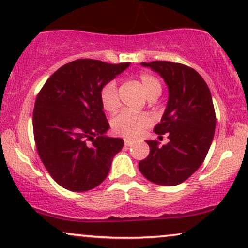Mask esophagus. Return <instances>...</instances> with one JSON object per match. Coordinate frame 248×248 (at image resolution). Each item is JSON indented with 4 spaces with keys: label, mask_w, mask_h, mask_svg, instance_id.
Masks as SVG:
<instances>
[{
    "label": "esophagus",
    "mask_w": 248,
    "mask_h": 248,
    "mask_svg": "<svg viewBox=\"0 0 248 248\" xmlns=\"http://www.w3.org/2000/svg\"><path fill=\"white\" fill-rule=\"evenodd\" d=\"M133 143H134L133 140H130V139H125V140H124L125 147H130V146H132Z\"/></svg>",
    "instance_id": "1"
}]
</instances>
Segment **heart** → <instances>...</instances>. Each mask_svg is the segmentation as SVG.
<instances>
[{"instance_id": "obj_1", "label": "heart", "mask_w": 248, "mask_h": 248, "mask_svg": "<svg viewBox=\"0 0 248 248\" xmlns=\"http://www.w3.org/2000/svg\"><path fill=\"white\" fill-rule=\"evenodd\" d=\"M138 81L143 93L149 100L157 97L162 92L160 79L149 72H142L138 76ZM100 99L102 107L107 111L112 112L118 108L119 100L117 93V85L114 80L103 85L100 91ZM152 119L147 114H133L130 111H122L111 119V127L118 136L126 138H136L143 133L151 125Z\"/></svg>"}]
</instances>
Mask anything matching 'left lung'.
<instances>
[{
    "instance_id": "obj_1",
    "label": "left lung",
    "mask_w": 248,
    "mask_h": 248,
    "mask_svg": "<svg viewBox=\"0 0 248 248\" xmlns=\"http://www.w3.org/2000/svg\"><path fill=\"white\" fill-rule=\"evenodd\" d=\"M141 64L157 72L169 88L167 109L154 127L158 136L169 134V142L160 147L155 140L146 141L149 155L139 162V170L157 185H178L199 169L212 145L216 126L212 94L203 78L184 64Z\"/></svg>"
}]
</instances>
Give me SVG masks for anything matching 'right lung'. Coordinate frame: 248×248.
Returning <instances> with one entry per match:
<instances>
[{"label": "right lung", "mask_w": 248, "mask_h": 248, "mask_svg": "<svg viewBox=\"0 0 248 248\" xmlns=\"http://www.w3.org/2000/svg\"><path fill=\"white\" fill-rule=\"evenodd\" d=\"M129 65L72 61L55 71L39 92L33 111L36 151L62 187L73 192L96 187L123 148V139L105 136L109 123L100 91Z\"/></svg>", "instance_id": "obj_1"}]
</instances>
